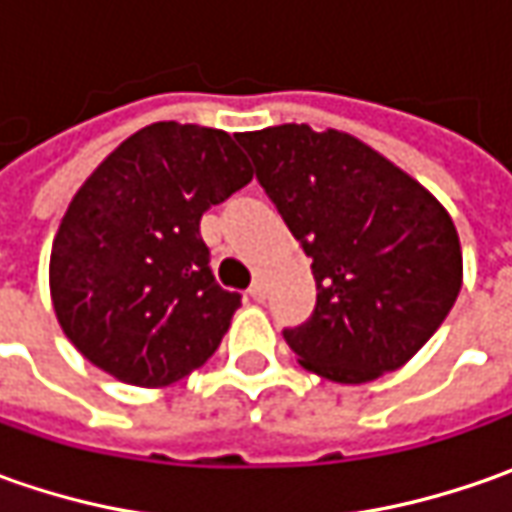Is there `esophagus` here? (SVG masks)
I'll use <instances>...</instances> for the list:
<instances>
[{
    "mask_svg": "<svg viewBox=\"0 0 512 512\" xmlns=\"http://www.w3.org/2000/svg\"><path fill=\"white\" fill-rule=\"evenodd\" d=\"M247 293H250V296H253L256 302H262V299H265V296H267L265 282H262V279H256V282L250 285V290H247Z\"/></svg>",
    "mask_w": 512,
    "mask_h": 512,
    "instance_id": "1",
    "label": "esophagus"
}]
</instances>
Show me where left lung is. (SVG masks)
<instances>
[{
  "instance_id": "8db88e82",
  "label": "left lung",
  "mask_w": 512,
  "mask_h": 512,
  "mask_svg": "<svg viewBox=\"0 0 512 512\" xmlns=\"http://www.w3.org/2000/svg\"><path fill=\"white\" fill-rule=\"evenodd\" d=\"M256 182L313 259L316 307L285 342L322 379L399 370L462 290L453 219L416 179L359 139L307 125L239 133Z\"/></svg>"
}]
</instances>
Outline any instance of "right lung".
<instances>
[{
	"label": "right lung",
	"instance_id": "1",
	"mask_svg": "<svg viewBox=\"0 0 512 512\" xmlns=\"http://www.w3.org/2000/svg\"><path fill=\"white\" fill-rule=\"evenodd\" d=\"M253 179L225 130L156 122L73 196L50 253V299L76 350L139 387L216 353L242 296L210 270L202 213Z\"/></svg>",
	"mask_w": 512,
	"mask_h": 512
}]
</instances>
